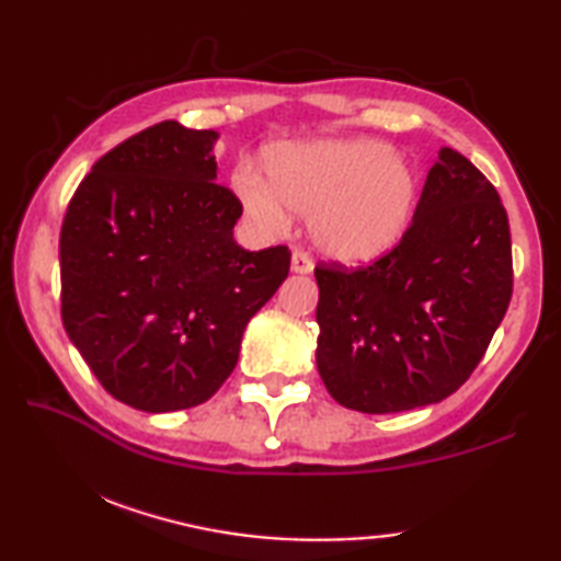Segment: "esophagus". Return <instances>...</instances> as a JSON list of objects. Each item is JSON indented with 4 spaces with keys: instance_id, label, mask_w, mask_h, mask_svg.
<instances>
[{
    "instance_id": "obj_1",
    "label": "esophagus",
    "mask_w": 561,
    "mask_h": 561,
    "mask_svg": "<svg viewBox=\"0 0 561 561\" xmlns=\"http://www.w3.org/2000/svg\"><path fill=\"white\" fill-rule=\"evenodd\" d=\"M291 272L311 274L313 272V260L308 257V253H304V250H296V253L291 255Z\"/></svg>"
}]
</instances>
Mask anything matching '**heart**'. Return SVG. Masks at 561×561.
<instances>
[{"instance_id":"1","label":"heart","mask_w":561,"mask_h":561,"mask_svg":"<svg viewBox=\"0 0 561 561\" xmlns=\"http://www.w3.org/2000/svg\"><path fill=\"white\" fill-rule=\"evenodd\" d=\"M265 173L267 181L250 171L233 178L248 217L270 233L287 231L291 214L311 217L318 250L352 265L396 245L420 197L412 165L374 139L277 145Z\"/></svg>"}]
</instances>
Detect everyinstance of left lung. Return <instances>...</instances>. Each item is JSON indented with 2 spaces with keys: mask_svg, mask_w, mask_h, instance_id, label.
Returning <instances> with one entry per match:
<instances>
[{
  "mask_svg": "<svg viewBox=\"0 0 561 561\" xmlns=\"http://www.w3.org/2000/svg\"><path fill=\"white\" fill-rule=\"evenodd\" d=\"M316 362L328 392L366 414L453 396L480 364L514 291L496 187L444 147L412 224L371 265L318 262Z\"/></svg>",
  "mask_w": 561,
  "mask_h": 561,
  "instance_id": "left-lung-1",
  "label": "left lung"
}]
</instances>
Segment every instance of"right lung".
Masks as SVG:
<instances>
[{"instance_id":"right-lung-1","label":"right lung","mask_w":561,"mask_h":561,"mask_svg":"<svg viewBox=\"0 0 561 561\" xmlns=\"http://www.w3.org/2000/svg\"><path fill=\"white\" fill-rule=\"evenodd\" d=\"M211 129L163 121L79 183L59 231L62 323L101 386L141 412L207 402L291 253L233 241L243 205L217 181Z\"/></svg>"}]
</instances>
